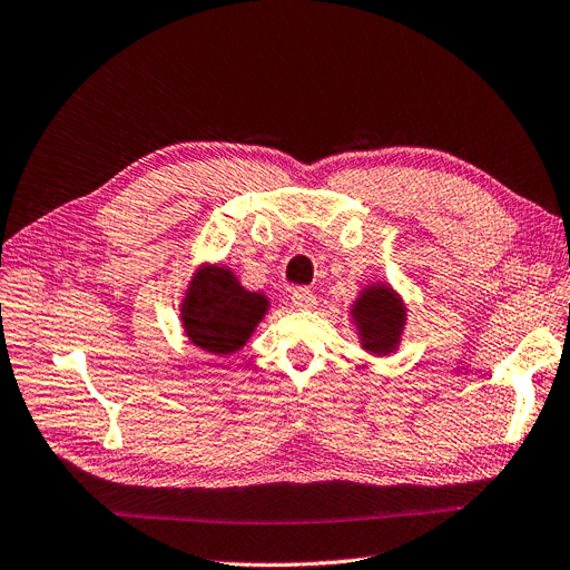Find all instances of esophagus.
Segmentation results:
<instances>
[{
  "instance_id": "obj_1",
  "label": "esophagus",
  "mask_w": 570,
  "mask_h": 570,
  "mask_svg": "<svg viewBox=\"0 0 570 570\" xmlns=\"http://www.w3.org/2000/svg\"><path fill=\"white\" fill-rule=\"evenodd\" d=\"M316 305V295L307 288H295L291 293V307L293 309H312Z\"/></svg>"
}]
</instances>
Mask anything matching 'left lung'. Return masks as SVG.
Segmentation results:
<instances>
[{
	"mask_svg": "<svg viewBox=\"0 0 570 570\" xmlns=\"http://www.w3.org/2000/svg\"><path fill=\"white\" fill-rule=\"evenodd\" d=\"M363 352L370 356H389L399 352L407 326V307L389 282H370L350 305Z\"/></svg>",
	"mask_w": 570,
	"mask_h": 570,
	"instance_id": "obj_1",
	"label": "left lung"
}]
</instances>
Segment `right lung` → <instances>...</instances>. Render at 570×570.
<instances>
[{
    "instance_id": "obj_1",
    "label": "right lung",
    "mask_w": 570,
    "mask_h": 570,
    "mask_svg": "<svg viewBox=\"0 0 570 570\" xmlns=\"http://www.w3.org/2000/svg\"><path fill=\"white\" fill-rule=\"evenodd\" d=\"M267 309V295L244 288L228 265L200 263L184 291L179 316L193 346L233 356L252 340Z\"/></svg>"
}]
</instances>
